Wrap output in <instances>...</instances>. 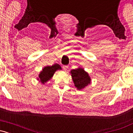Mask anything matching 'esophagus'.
I'll return each mask as SVG.
<instances>
[{
    "instance_id": "esophagus-1",
    "label": "esophagus",
    "mask_w": 133,
    "mask_h": 133,
    "mask_svg": "<svg viewBox=\"0 0 133 133\" xmlns=\"http://www.w3.org/2000/svg\"><path fill=\"white\" fill-rule=\"evenodd\" d=\"M68 68L69 67L68 66V65H64L63 66V69H64V71H66L67 70H68Z\"/></svg>"
}]
</instances>
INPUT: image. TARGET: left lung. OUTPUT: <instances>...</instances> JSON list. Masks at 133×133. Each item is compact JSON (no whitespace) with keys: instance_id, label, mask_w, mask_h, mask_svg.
<instances>
[{"instance_id":"1","label":"left lung","mask_w":133,"mask_h":133,"mask_svg":"<svg viewBox=\"0 0 133 133\" xmlns=\"http://www.w3.org/2000/svg\"><path fill=\"white\" fill-rule=\"evenodd\" d=\"M74 86L77 89L81 90L91 83V79L88 72L83 68H77L70 71Z\"/></svg>"}]
</instances>
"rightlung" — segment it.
<instances>
[{
  "mask_svg": "<svg viewBox=\"0 0 133 133\" xmlns=\"http://www.w3.org/2000/svg\"><path fill=\"white\" fill-rule=\"evenodd\" d=\"M61 69V67L58 64H55L51 66L47 65V66L44 67L42 71L40 72L39 74V77H37V80L44 84L45 82L49 81L53 77L55 72L57 70Z\"/></svg>",
  "mask_w": 133,
  "mask_h": 133,
  "instance_id": "add662e5",
  "label": "right lung"
}]
</instances>
